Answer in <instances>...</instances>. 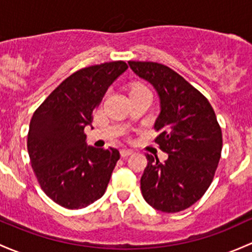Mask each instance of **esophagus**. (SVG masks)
I'll list each match as a JSON object with an SVG mask.
<instances>
[{
    "mask_svg": "<svg viewBox=\"0 0 252 252\" xmlns=\"http://www.w3.org/2000/svg\"><path fill=\"white\" fill-rule=\"evenodd\" d=\"M133 152H134L133 150H129V148H123V150H121V156L122 157H128V156H130Z\"/></svg>",
    "mask_w": 252,
    "mask_h": 252,
    "instance_id": "esophagus-1",
    "label": "esophagus"
}]
</instances>
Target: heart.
I'll list each match as a JSON object with an SVG mask.
<instances>
[{
	"instance_id": "heart-1",
	"label": "heart",
	"mask_w": 252,
	"mask_h": 252,
	"mask_svg": "<svg viewBox=\"0 0 252 252\" xmlns=\"http://www.w3.org/2000/svg\"><path fill=\"white\" fill-rule=\"evenodd\" d=\"M140 89H146V88H145V87H141V86H136V87H134L133 89H131V92H134V91H140Z\"/></svg>"
}]
</instances>
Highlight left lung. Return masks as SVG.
Wrapping results in <instances>:
<instances>
[{
  "mask_svg": "<svg viewBox=\"0 0 252 252\" xmlns=\"http://www.w3.org/2000/svg\"><path fill=\"white\" fill-rule=\"evenodd\" d=\"M128 63L159 96L155 123L159 135L155 141L168 153L164 161L146 155L142 195L156 210L179 213L198 202L213 182L221 158V128L208 99L170 67L151 62Z\"/></svg>",
  "mask_w": 252,
  "mask_h": 252,
  "instance_id": "obj_1",
  "label": "left lung"
}]
</instances>
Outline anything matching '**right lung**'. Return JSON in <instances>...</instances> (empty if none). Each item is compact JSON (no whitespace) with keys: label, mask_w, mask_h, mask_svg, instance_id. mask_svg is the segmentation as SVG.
I'll return each mask as SVG.
<instances>
[{"label":"right lung","mask_w":252,"mask_h":252,"mask_svg":"<svg viewBox=\"0 0 252 252\" xmlns=\"http://www.w3.org/2000/svg\"><path fill=\"white\" fill-rule=\"evenodd\" d=\"M128 68L124 62L89 66L63 81L35 111L28 151L37 181L52 200L82 209L104 195L119 151L88 146L84 128L108 87Z\"/></svg>","instance_id":"1"}]
</instances>
